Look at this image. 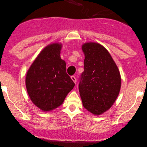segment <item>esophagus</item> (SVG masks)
Instances as JSON below:
<instances>
[{"mask_svg":"<svg viewBox=\"0 0 147 147\" xmlns=\"http://www.w3.org/2000/svg\"><path fill=\"white\" fill-rule=\"evenodd\" d=\"M71 79H72V80L74 82V83L75 84L77 83V79H76V77H75V76H72Z\"/></svg>","mask_w":147,"mask_h":147,"instance_id":"obj_1","label":"esophagus"}]
</instances>
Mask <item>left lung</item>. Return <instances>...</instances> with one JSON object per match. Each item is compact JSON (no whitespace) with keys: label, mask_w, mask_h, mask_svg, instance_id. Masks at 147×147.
<instances>
[{"label":"left lung","mask_w":147,"mask_h":147,"mask_svg":"<svg viewBox=\"0 0 147 147\" xmlns=\"http://www.w3.org/2000/svg\"><path fill=\"white\" fill-rule=\"evenodd\" d=\"M84 71L79 84L84 107L95 115L113 106L119 93L121 76L109 51L95 42L82 45Z\"/></svg>","instance_id":"8db88e82"}]
</instances>
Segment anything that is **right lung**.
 I'll use <instances>...</instances> for the list:
<instances>
[{
	"label": "right lung",
	"instance_id": "right-lung-1",
	"mask_svg": "<svg viewBox=\"0 0 147 147\" xmlns=\"http://www.w3.org/2000/svg\"><path fill=\"white\" fill-rule=\"evenodd\" d=\"M61 43L47 45L27 72L25 86L30 99L43 111H50L63 104L75 83L66 73L61 59Z\"/></svg>",
	"mask_w": 147,
	"mask_h": 147
}]
</instances>
